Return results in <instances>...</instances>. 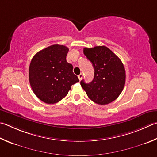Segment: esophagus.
Returning <instances> with one entry per match:
<instances>
[{
	"label": "esophagus",
	"instance_id": "1",
	"mask_svg": "<svg viewBox=\"0 0 157 157\" xmlns=\"http://www.w3.org/2000/svg\"><path fill=\"white\" fill-rule=\"evenodd\" d=\"M82 78H83V74H82V73H80V74H79V75H78V78H79V80H82Z\"/></svg>",
	"mask_w": 157,
	"mask_h": 157
}]
</instances>
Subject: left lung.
<instances>
[{
  "label": "left lung",
  "instance_id": "left-lung-1",
  "mask_svg": "<svg viewBox=\"0 0 157 157\" xmlns=\"http://www.w3.org/2000/svg\"><path fill=\"white\" fill-rule=\"evenodd\" d=\"M84 54L95 71L94 78L89 84L80 82L88 97L100 105L115 101L123 90L126 81V71L120 59L105 46L84 48Z\"/></svg>",
  "mask_w": 157,
  "mask_h": 157
}]
</instances>
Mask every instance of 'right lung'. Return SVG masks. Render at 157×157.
<instances>
[{"label": "right lung", "instance_id": "add662e5", "mask_svg": "<svg viewBox=\"0 0 157 157\" xmlns=\"http://www.w3.org/2000/svg\"><path fill=\"white\" fill-rule=\"evenodd\" d=\"M68 47L53 44L33 57L29 69V83L35 95L44 103L56 104L79 82L73 65L67 62Z\"/></svg>", "mask_w": 157, "mask_h": 157}]
</instances>
